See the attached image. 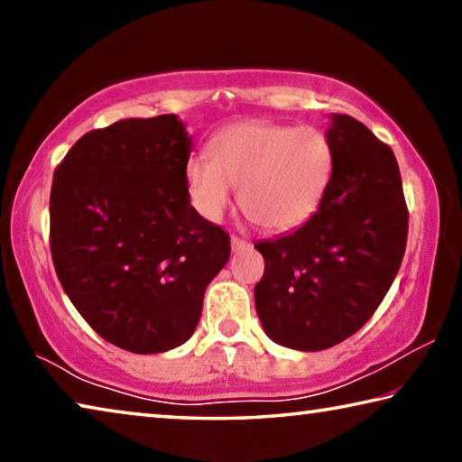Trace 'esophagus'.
Returning <instances> with one entry per match:
<instances>
[{
	"mask_svg": "<svg viewBox=\"0 0 462 462\" xmlns=\"http://www.w3.org/2000/svg\"><path fill=\"white\" fill-rule=\"evenodd\" d=\"M230 246H232V253H242V250H246L250 245L246 240H242L238 236H232L230 238Z\"/></svg>",
	"mask_w": 462,
	"mask_h": 462,
	"instance_id": "34e87169",
	"label": "esophagus"
}]
</instances>
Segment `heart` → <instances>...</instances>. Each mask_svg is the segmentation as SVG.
<instances>
[{"label": "heart", "instance_id": "1", "mask_svg": "<svg viewBox=\"0 0 462 462\" xmlns=\"http://www.w3.org/2000/svg\"><path fill=\"white\" fill-rule=\"evenodd\" d=\"M334 173V148L324 130L242 122L212 140V156L193 154L185 177L193 208L220 220L238 187V203L269 232L293 230L322 203Z\"/></svg>", "mask_w": 462, "mask_h": 462}]
</instances>
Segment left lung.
<instances>
[{
  "label": "left lung",
  "instance_id": "8db88e82",
  "mask_svg": "<svg viewBox=\"0 0 462 462\" xmlns=\"http://www.w3.org/2000/svg\"><path fill=\"white\" fill-rule=\"evenodd\" d=\"M330 118L334 173L316 214L297 230L254 245L264 259L254 287L263 330L281 346L306 353L330 348L369 322L408 240L393 151L350 116Z\"/></svg>",
  "mask_w": 462,
  "mask_h": 462
}]
</instances>
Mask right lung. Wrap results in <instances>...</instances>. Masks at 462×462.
<instances>
[{
  "instance_id": "add662e5",
  "label": "right lung",
  "mask_w": 462,
  "mask_h": 462,
  "mask_svg": "<svg viewBox=\"0 0 462 462\" xmlns=\"http://www.w3.org/2000/svg\"><path fill=\"white\" fill-rule=\"evenodd\" d=\"M191 136L175 114L83 134L54 171L51 253L101 338L136 355L191 338L230 238L189 203Z\"/></svg>"
}]
</instances>
